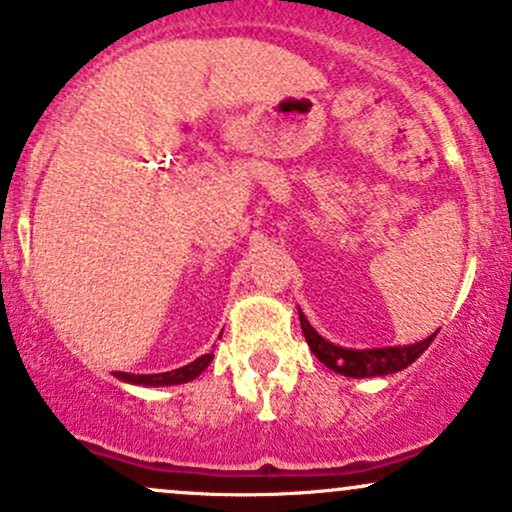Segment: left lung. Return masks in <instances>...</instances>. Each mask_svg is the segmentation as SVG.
Returning <instances> with one entry per match:
<instances>
[{"label": "left lung", "instance_id": "1", "mask_svg": "<svg viewBox=\"0 0 512 512\" xmlns=\"http://www.w3.org/2000/svg\"><path fill=\"white\" fill-rule=\"evenodd\" d=\"M301 331H304L306 343L314 351L316 358L331 368L333 373L348 375V378H375V375L400 373L407 365H412L429 348L437 333H432L424 341L412 343V346H387V348H365V351H353V348L333 346L324 336L316 333V328L306 321V316L299 309Z\"/></svg>", "mask_w": 512, "mask_h": 512}]
</instances>
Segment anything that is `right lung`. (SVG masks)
Listing matches in <instances>:
<instances>
[{"instance_id":"obj_1","label":"right lung","mask_w":512,"mask_h":512,"mask_svg":"<svg viewBox=\"0 0 512 512\" xmlns=\"http://www.w3.org/2000/svg\"><path fill=\"white\" fill-rule=\"evenodd\" d=\"M213 360V353H206L201 355V358H196L193 363L184 365V368H176L171 370V373H157V375H132V373H117V378L125 380V383H132V385H149V387H161V385H181V383H191V380H196L198 375L203 373V370L211 365Z\"/></svg>"}]
</instances>
